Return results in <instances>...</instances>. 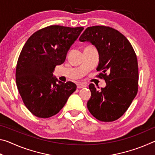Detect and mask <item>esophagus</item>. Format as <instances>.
I'll return each mask as SVG.
<instances>
[{
    "label": "esophagus",
    "mask_w": 155,
    "mask_h": 155,
    "mask_svg": "<svg viewBox=\"0 0 155 155\" xmlns=\"http://www.w3.org/2000/svg\"><path fill=\"white\" fill-rule=\"evenodd\" d=\"M77 88H78V89H81V88H84V87H86L85 85H84V84L81 83H77Z\"/></svg>",
    "instance_id": "34e87169"
}]
</instances>
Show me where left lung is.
<instances>
[{
  "label": "left lung",
  "instance_id": "1",
  "mask_svg": "<svg viewBox=\"0 0 155 155\" xmlns=\"http://www.w3.org/2000/svg\"><path fill=\"white\" fill-rule=\"evenodd\" d=\"M81 41H90L99 53L96 70L106 87L97 91L94 84L89 88L91 98L88 110L97 120L113 122L127 111L138 91L137 56L127 38L118 31L105 26L87 27L79 38Z\"/></svg>",
  "mask_w": 155,
  "mask_h": 155
}]
</instances>
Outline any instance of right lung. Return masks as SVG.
Listing matches in <instances>:
<instances>
[{
	"label": "right lung",
	"mask_w": 155,
	"mask_h": 155,
	"mask_svg": "<svg viewBox=\"0 0 155 155\" xmlns=\"http://www.w3.org/2000/svg\"><path fill=\"white\" fill-rule=\"evenodd\" d=\"M84 29L51 25L28 39L18 57L15 81L23 103L31 114L48 118L59 113L77 85L53 77L56 65L65 61L68 51Z\"/></svg>",
	"instance_id": "obj_1"
}]
</instances>
